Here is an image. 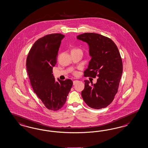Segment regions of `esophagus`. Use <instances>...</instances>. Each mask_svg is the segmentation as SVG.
Returning a JSON list of instances; mask_svg holds the SVG:
<instances>
[{"instance_id": "1", "label": "esophagus", "mask_w": 148, "mask_h": 148, "mask_svg": "<svg viewBox=\"0 0 148 148\" xmlns=\"http://www.w3.org/2000/svg\"><path fill=\"white\" fill-rule=\"evenodd\" d=\"M77 82H78L77 80H74V81H73V85H75Z\"/></svg>"}]
</instances>
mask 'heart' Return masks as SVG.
Here are the masks:
<instances>
[{"label": "heart", "mask_w": 148, "mask_h": 148, "mask_svg": "<svg viewBox=\"0 0 148 148\" xmlns=\"http://www.w3.org/2000/svg\"><path fill=\"white\" fill-rule=\"evenodd\" d=\"M82 52V49H80L79 48H77V47H74V48L71 49V52Z\"/></svg>", "instance_id": "b5f03b06"}]
</instances>
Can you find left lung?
I'll use <instances>...</instances> for the list:
<instances>
[{
  "mask_svg": "<svg viewBox=\"0 0 148 148\" xmlns=\"http://www.w3.org/2000/svg\"><path fill=\"white\" fill-rule=\"evenodd\" d=\"M77 39L88 44L91 57L84 76L98 77L96 84L84 81L82 97L90 108L107 107L117 93L122 76V59L117 46L110 38L95 33L82 34Z\"/></svg>",
  "mask_w": 148,
  "mask_h": 148,
  "instance_id": "1",
  "label": "left lung"
}]
</instances>
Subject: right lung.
<instances>
[{"label": "right lung", "instance_id": "add662e5", "mask_svg": "<svg viewBox=\"0 0 148 148\" xmlns=\"http://www.w3.org/2000/svg\"><path fill=\"white\" fill-rule=\"evenodd\" d=\"M64 36L60 33L44 36L31 47L26 61V68L34 93L48 109L56 111L66 102L73 85L71 79L56 82L52 74L57 53Z\"/></svg>", "mask_w": 148, "mask_h": 148}]
</instances>
